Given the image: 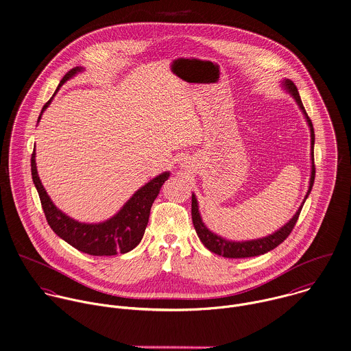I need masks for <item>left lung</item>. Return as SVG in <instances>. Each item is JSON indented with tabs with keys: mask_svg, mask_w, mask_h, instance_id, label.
Returning a JSON list of instances; mask_svg holds the SVG:
<instances>
[{
	"mask_svg": "<svg viewBox=\"0 0 351 351\" xmlns=\"http://www.w3.org/2000/svg\"><path fill=\"white\" fill-rule=\"evenodd\" d=\"M285 86L286 89L293 95V97L295 99L297 104L300 106L301 111L305 114V118H306V122L311 128V147H312V172H311V182H309V189H308V193L305 195V199L308 198L311 190H312V186H313V182H315V173H316V169H315V158H313V145H315V132H313V125H312V121L309 119L304 106H302V101H301V97L298 95V90H297V86L293 84V81L290 80H286L285 81ZM304 199V202H305ZM304 202L302 205L300 206V209L297 210V213L294 214V217L285 225L282 226L280 230H277L276 233L267 236V237H263V239H258V240H251V241H228L217 234H214L213 232H210L205 223L202 222V218L199 215V211H198V202H197V198L195 195H193V202H191V217H193V223H194V228L197 230V234L198 237L201 239V241L204 243V245L217 255H221L223 258H230V259H239V258H251V256H258V255H263L271 250H274L276 247H278L282 241H285L287 239V236L291 233L293 228L295 226V222L300 217V213L301 209L304 206Z\"/></svg>",
	"mask_w": 351,
	"mask_h": 351,
	"instance_id": "8db88e82",
	"label": "left lung"
}]
</instances>
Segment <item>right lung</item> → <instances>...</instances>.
<instances>
[{"instance_id":"1","label":"right lung","mask_w":351,"mask_h":351,"mask_svg":"<svg viewBox=\"0 0 351 351\" xmlns=\"http://www.w3.org/2000/svg\"><path fill=\"white\" fill-rule=\"evenodd\" d=\"M80 71L81 68L77 66L68 71L61 80L57 90L66 80H69ZM51 99L43 106L42 112L49 107ZM31 172L34 184L38 190L40 204L50 228L61 239L69 243L71 247L93 256H112L117 254H126L140 244L149 221L150 208L154 199L157 198L161 186L169 176L168 172H164L160 176L150 180L149 183H146L129 199V202L117 215L107 219L106 222L81 223L65 215L62 211L58 210L51 202L38 176L35 150L31 156Z\"/></svg>"}]
</instances>
